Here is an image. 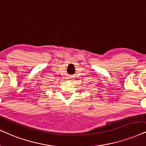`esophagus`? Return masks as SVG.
<instances>
[{
    "mask_svg": "<svg viewBox=\"0 0 146 146\" xmlns=\"http://www.w3.org/2000/svg\"><path fill=\"white\" fill-rule=\"evenodd\" d=\"M69 79H70V77H69Z\"/></svg>",
    "mask_w": 146,
    "mask_h": 146,
    "instance_id": "34e87169",
    "label": "esophagus"
}]
</instances>
